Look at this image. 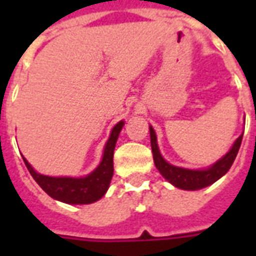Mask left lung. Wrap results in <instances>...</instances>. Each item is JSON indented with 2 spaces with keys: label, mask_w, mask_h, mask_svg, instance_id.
Here are the masks:
<instances>
[{
  "label": "left lung",
  "mask_w": 256,
  "mask_h": 256,
  "mask_svg": "<svg viewBox=\"0 0 256 256\" xmlns=\"http://www.w3.org/2000/svg\"><path fill=\"white\" fill-rule=\"evenodd\" d=\"M150 146H152V154H154V162L158 170L160 172L163 177L166 178L168 182H172L174 186L185 190H196L208 186L211 184H214L216 180H220L222 176H225L229 172V168L233 164V162L236 159L237 152L240 150L242 145V134L236 140V142L233 144L230 150L226 154L222 159L216 162L215 164L207 168V170H188V168H181L168 164L163 158H162L158 142H156V134L154 128H150Z\"/></svg>",
  "instance_id": "8db88e82"
}]
</instances>
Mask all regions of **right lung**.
I'll return each mask as SVG.
<instances>
[{
    "mask_svg": "<svg viewBox=\"0 0 256 256\" xmlns=\"http://www.w3.org/2000/svg\"><path fill=\"white\" fill-rule=\"evenodd\" d=\"M123 122H119L112 128L110 140L106 141L102 160L94 172L84 178H54L42 176L34 172V168L23 159L28 172L50 198L68 204H89L94 203L104 196L110 188L112 176H114V150L122 130Z\"/></svg>",
    "mask_w": 256,
    "mask_h": 256,
    "instance_id": "obj_1",
    "label": "right lung"
}]
</instances>
